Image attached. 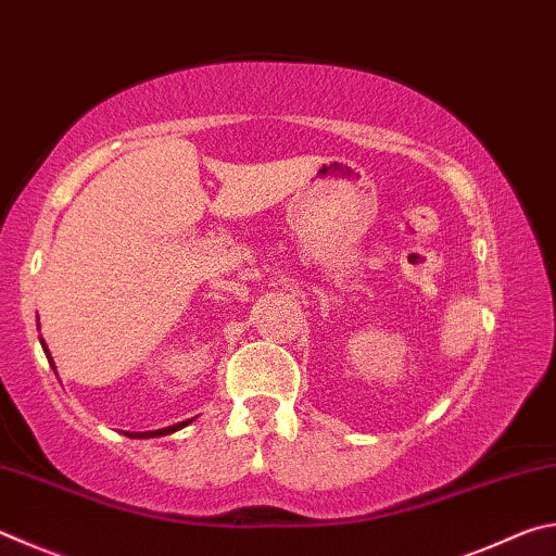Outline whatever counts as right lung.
<instances>
[{
    "label": "right lung",
    "instance_id": "add662e5",
    "mask_svg": "<svg viewBox=\"0 0 556 556\" xmlns=\"http://www.w3.org/2000/svg\"><path fill=\"white\" fill-rule=\"evenodd\" d=\"M41 345H43V353H46V357H49V363L53 365V357H51V353H49V348H46L43 338H41ZM53 370H55V365H53ZM191 421H193V419H188V421H178V425H174V427L156 429V431H135V434H131V431H127V437H131V439H152V437H166V434H174V431H178V429H184L186 425H191Z\"/></svg>",
    "mask_w": 556,
    "mask_h": 556
}]
</instances>
